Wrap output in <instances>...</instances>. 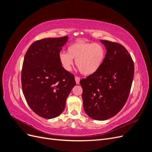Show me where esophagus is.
I'll return each instance as SVG.
<instances>
[{
	"label": "esophagus",
	"instance_id": "obj_1",
	"mask_svg": "<svg viewBox=\"0 0 152 152\" xmlns=\"http://www.w3.org/2000/svg\"><path fill=\"white\" fill-rule=\"evenodd\" d=\"M75 82H76V84H79V83H80V77L76 76V77H75Z\"/></svg>",
	"mask_w": 152,
	"mask_h": 152
}]
</instances>
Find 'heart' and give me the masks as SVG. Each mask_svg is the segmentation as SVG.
<instances>
[{
	"label": "heart",
	"instance_id": "1",
	"mask_svg": "<svg viewBox=\"0 0 152 152\" xmlns=\"http://www.w3.org/2000/svg\"><path fill=\"white\" fill-rule=\"evenodd\" d=\"M105 57V50L98 43L79 40L68 48L67 53L61 52L59 59L66 71H70L73 64V59L81 73L93 75L102 66Z\"/></svg>",
	"mask_w": 152,
	"mask_h": 152
}]
</instances>
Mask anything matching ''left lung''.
<instances>
[{"label":"left lung","mask_w":152,"mask_h":152,"mask_svg":"<svg viewBox=\"0 0 152 152\" xmlns=\"http://www.w3.org/2000/svg\"><path fill=\"white\" fill-rule=\"evenodd\" d=\"M107 49L104 61L93 75L82 79L84 111L91 118L104 121L115 115L126 104L134 78V65L122 45L101 40Z\"/></svg>","instance_id":"1"}]
</instances>
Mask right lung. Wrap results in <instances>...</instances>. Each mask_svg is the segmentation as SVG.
Instances as JSON below:
<instances>
[{"label": "right lung", "mask_w": 152, "mask_h": 152, "mask_svg": "<svg viewBox=\"0 0 152 152\" xmlns=\"http://www.w3.org/2000/svg\"><path fill=\"white\" fill-rule=\"evenodd\" d=\"M68 39L65 36L37 40L24 58L23 93L30 108L44 118H55L63 112L66 98L76 84L74 75L64 69L59 59Z\"/></svg>", "instance_id": "1"}]
</instances>
